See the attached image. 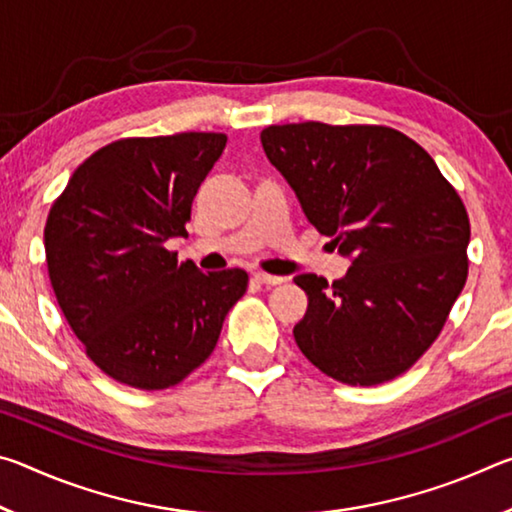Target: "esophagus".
Masks as SVG:
<instances>
[{
  "label": "esophagus",
  "mask_w": 512,
  "mask_h": 512,
  "mask_svg": "<svg viewBox=\"0 0 512 512\" xmlns=\"http://www.w3.org/2000/svg\"><path fill=\"white\" fill-rule=\"evenodd\" d=\"M259 284H266V287H277V284H284L287 280L280 275H268V273H255L253 275Z\"/></svg>",
  "instance_id": "obj_1"
}]
</instances>
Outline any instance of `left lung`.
I'll return each instance as SVG.
<instances>
[{
  "mask_svg": "<svg viewBox=\"0 0 512 512\" xmlns=\"http://www.w3.org/2000/svg\"><path fill=\"white\" fill-rule=\"evenodd\" d=\"M262 146L320 235L352 257L343 280L298 275L300 352L327 377L377 386L409 370L443 332L467 280L470 219L452 183L388 126H268Z\"/></svg>",
  "mask_w": 512,
  "mask_h": 512,
  "instance_id": "obj_1",
  "label": "left lung"
}]
</instances>
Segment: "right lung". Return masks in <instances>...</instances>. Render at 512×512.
I'll list each match as a JSON object with an SVG mask.
<instances>
[{
	"mask_svg": "<svg viewBox=\"0 0 512 512\" xmlns=\"http://www.w3.org/2000/svg\"><path fill=\"white\" fill-rule=\"evenodd\" d=\"M228 137H124L72 173L45 225L49 280L94 366L140 391L176 386L205 363L248 273H201L167 250Z\"/></svg>",
	"mask_w": 512,
	"mask_h": 512,
	"instance_id": "obj_1",
	"label": "right lung"
}]
</instances>
